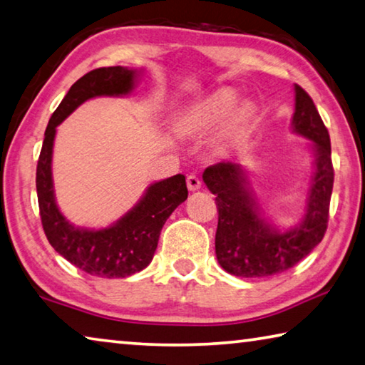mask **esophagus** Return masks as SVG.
Masks as SVG:
<instances>
[{
    "mask_svg": "<svg viewBox=\"0 0 365 365\" xmlns=\"http://www.w3.org/2000/svg\"><path fill=\"white\" fill-rule=\"evenodd\" d=\"M186 182H187V189L189 190H199L200 189V179L197 178L195 175H189L187 176V179H186Z\"/></svg>",
    "mask_w": 365,
    "mask_h": 365,
    "instance_id": "esophagus-1",
    "label": "esophagus"
}]
</instances>
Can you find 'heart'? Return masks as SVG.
<instances>
[{
  "mask_svg": "<svg viewBox=\"0 0 365 365\" xmlns=\"http://www.w3.org/2000/svg\"><path fill=\"white\" fill-rule=\"evenodd\" d=\"M235 100L236 97L231 91L217 92L213 97L208 98L205 103L197 106V108L184 119V128L187 130H192V133H197V130H205L217 126L218 123H222L223 119L228 116L232 105H235ZM246 116L247 111L244 108L235 113V116L231 118V121L228 124V135H236L239 133V129H241L244 121H246Z\"/></svg>",
  "mask_w": 365,
  "mask_h": 365,
  "instance_id": "heart-1",
  "label": "heart"
}]
</instances>
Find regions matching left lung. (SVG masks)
<instances>
[{
	"label": "left lung",
	"mask_w": 365,
	"mask_h": 365,
	"mask_svg": "<svg viewBox=\"0 0 365 365\" xmlns=\"http://www.w3.org/2000/svg\"><path fill=\"white\" fill-rule=\"evenodd\" d=\"M292 130L314 143L315 171L307 207L299 226L278 231L260 215L241 166L222 161L204 171V182L215 194L218 228L215 252L218 264L235 277L265 278L279 274L307 257L325 236L333 189L330 135L309 93L296 83Z\"/></svg>",
	"instance_id": "left-lung-1"
}]
</instances>
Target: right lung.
Wrapping results in <instances>:
<instances>
[{"label":"right lung","instance_id":"right-lung-1","mask_svg":"<svg viewBox=\"0 0 365 365\" xmlns=\"http://www.w3.org/2000/svg\"><path fill=\"white\" fill-rule=\"evenodd\" d=\"M135 76V69L111 66L93 69L74 82L50 118L37 163L35 182L41 226L48 242L79 270L100 278H126L150 264L165 222L187 199L186 178L171 176L152 184L133 210L108 228L97 231L76 228L56 205L51 178L56 126L88 98L129 93Z\"/></svg>","mask_w":365,"mask_h":365}]
</instances>
